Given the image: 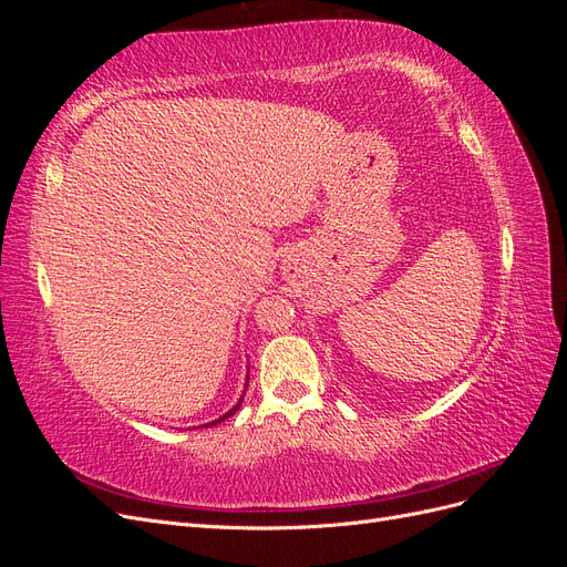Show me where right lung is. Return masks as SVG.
Wrapping results in <instances>:
<instances>
[{"mask_svg":"<svg viewBox=\"0 0 567 567\" xmlns=\"http://www.w3.org/2000/svg\"><path fill=\"white\" fill-rule=\"evenodd\" d=\"M246 388H248V379H246ZM241 402H244V394H241V400H238L229 411H227V414L225 416H219V419H215L213 423H205V427H208V425H217V423H221V421H225V419H229V416H234L236 414V411H238V406H241Z\"/></svg>","mask_w":567,"mask_h":567,"instance_id":"1","label":"right lung"}]
</instances>
